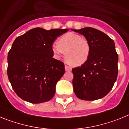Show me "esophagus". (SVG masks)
<instances>
[{
	"label": "esophagus",
	"instance_id": "obj_1",
	"mask_svg": "<svg viewBox=\"0 0 129 129\" xmlns=\"http://www.w3.org/2000/svg\"><path fill=\"white\" fill-rule=\"evenodd\" d=\"M65 69H66V71H71V68L69 67V66H67V65H65Z\"/></svg>",
	"mask_w": 129,
	"mask_h": 129
}]
</instances>
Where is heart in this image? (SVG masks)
<instances>
[{"mask_svg": "<svg viewBox=\"0 0 129 129\" xmlns=\"http://www.w3.org/2000/svg\"><path fill=\"white\" fill-rule=\"evenodd\" d=\"M53 52L60 56L65 52L66 61L73 66H80L87 61L91 52V46L86 38L73 32L61 36L58 43L52 46Z\"/></svg>", "mask_w": 129, "mask_h": 129, "instance_id": "obj_1", "label": "heart"}]
</instances>
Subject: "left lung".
<instances>
[{
	"label": "left lung",
	"mask_w": 129,
	"mask_h": 129,
	"mask_svg": "<svg viewBox=\"0 0 129 129\" xmlns=\"http://www.w3.org/2000/svg\"><path fill=\"white\" fill-rule=\"evenodd\" d=\"M72 30L83 35L91 46L87 61L72 69L74 92L82 100L103 98L112 89L118 74L115 43L106 34L93 28Z\"/></svg>",
	"instance_id": "1"
}]
</instances>
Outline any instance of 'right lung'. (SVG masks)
<instances>
[{
	"instance_id": "obj_1",
	"label": "right lung",
	"mask_w": 129,
	"mask_h": 129,
	"mask_svg": "<svg viewBox=\"0 0 129 129\" xmlns=\"http://www.w3.org/2000/svg\"><path fill=\"white\" fill-rule=\"evenodd\" d=\"M68 30L35 28L13 41L8 54V77L23 100L36 104L54 97L65 68L62 61L52 58V46L57 37Z\"/></svg>"
}]
</instances>
